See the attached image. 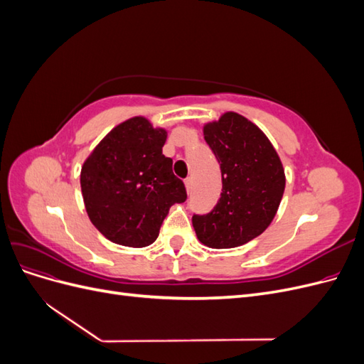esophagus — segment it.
<instances>
[{
	"instance_id": "obj_1",
	"label": "esophagus",
	"mask_w": 364,
	"mask_h": 364,
	"mask_svg": "<svg viewBox=\"0 0 364 364\" xmlns=\"http://www.w3.org/2000/svg\"><path fill=\"white\" fill-rule=\"evenodd\" d=\"M185 188H186V193H191V188H193V179L191 178H186L185 179Z\"/></svg>"
}]
</instances>
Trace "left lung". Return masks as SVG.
I'll list each match as a JSON object with an SVG mask.
<instances>
[{
  "mask_svg": "<svg viewBox=\"0 0 364 364\" xmlns=\"http://www.w3.org/2000/svg\"><path fill=\"white\" fill-rule=\"evenodd\" d=\"M203 136L222 170V196L206 215H193L200 243L213 249L246 245L277 215L285 174L264 132L237 112H225L203 126Z\"/></svg>",
  "mask_w": 364,
  "mask_h": 364,
  "instance_id": "left-lung-1",
  "label": "left lung"
}]
</instances>
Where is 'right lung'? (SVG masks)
Returning a JSON list of instances; mask_svg holds the SVG:
<instances>
[{
  "label": "right lung",
  "mask_w": 364,
  "mask_h": 364,
  "mask_svg": "<svg viewBox=\"0 0 364 364\" xmlns=\"http://www.w3.org/2000/svg\"><path fill=\"white\" fill-rule=\"evenodd\" d=\"M165 141L167 130L134 117L109 132L83 162L80 186L87 217L112 243L151 245L170 208L186 200L173 161L162 155Z\"/></svg>",
  "instance_id": "1"
}]
</instances>
